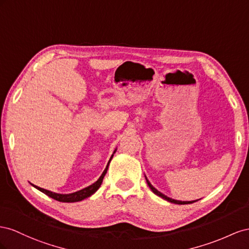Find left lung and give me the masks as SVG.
<instances>
[{"mask_svg": "<svg viewBox=\"0 0 249 249\" xmlns=\"http://www.w3.org/2000/svg\"><path fill=\"white\" fill-rule=\"evenodd\" d=\"M145 178H146V181H147V184L149 186V188L151 189V191L153 192V193L155 194V195H158V196H160V197H161L162 199H165V200H167V201H169V202H171V203H175V204H190V203H193V202H196L197 200H199V199H197V200H192V201H181V200H175V199H172V198H170V197H168V196H166V195H164L162 193H160V191H158L156 190L152 184L150 183V181L148 180V178L146 177V175H145Z\"/></svg>", "mask_w": 249, "mask_h": 249, "instance_id": "1", "label": "left lung"}]
</instances>
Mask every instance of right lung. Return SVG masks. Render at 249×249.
I'll use <instances>...</instances> for the list:
<instances>
[{
	"mask_svg": "<svg viewBox=\"0 0 249 249\" xmlns=\"http://www.w3.org/2000/svg\"><path fill=\"white\" fill-rule=\"evenodd\" d=\"M116 151H117V148L115 149V151H113V153L111 154L110 159H109V160H108V162H107V165H106V168L104 169L103 173L101 174L100 177H99L98 180L95 181L93 184H90V186H89V187H87V188H84V189H82V190L77 191V192H74V193H70V194H59V193H55V192H51V191H49V190L39 188V187H37V186H34V184H32V183H31V184H32V186H33L35 189H37L38 191L42 192V193H44V194L48 195L49 197H51V198H53V199L57 200V201H60V202H77V201H81V200L85 199V198H88V197L93 195V194L95 193V192H96L99 188H100L101 183H102V181H103L104 176H105L106 172H107L109 162H110V160H111V159H112L113 154L116 153Z\"/></svg>",
	"mask_w": 249,
	"mask_h": 249,
	"instance_id": "obj_1",
	"label": "right lung"
}]
</instances>
